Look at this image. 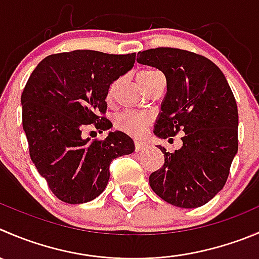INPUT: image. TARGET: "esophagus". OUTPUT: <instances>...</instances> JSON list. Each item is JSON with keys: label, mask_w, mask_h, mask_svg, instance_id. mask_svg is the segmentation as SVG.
<instances>
[{"label": "esophagus", "mask_w": 259, "mask_h": 259, "mask_svg": "<svg viewBox=\"0 0 259 259\" xmlns=\"http://www.w3.org/2000/svg\"><path fill=\"white\" fill-rule=\"evenodd\" d=\"M148 149V143L144 142H135V150L137 152H140V150Z\"/></svg>", "instance_id": "obj_1"}]
</instances>
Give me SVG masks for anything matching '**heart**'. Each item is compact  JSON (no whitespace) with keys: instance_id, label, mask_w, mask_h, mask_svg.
<instances>
[{"instance_id":"1","label":"heart","mask_w":259,"mask_h":259,"mask_svg":"<svg viewBox=\"0 0 259 259\" xmlns=\"http://www.w3.org/2000/svg\"><path fill=\"white\" fill-rule=\"evenodd\" d=\"M160 77H162V74L158 71H154V69H144V71H140L138 73L137 79L139 86L144 91H147ZM117 84H119L117 81L112 82L110 84L109 91H107V99L109 100H111L114 97L115 91L117 89ZM152 121L153 117L149 114H145V112L125 111L116 117V120H115V126L121 130V132L126 133V134L133 135V137H139L152 124Z\"/></svg>"}]
</instances>
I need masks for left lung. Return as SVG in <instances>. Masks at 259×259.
<instances>
[{"label": "left lung", "instance_id": "left-lung-1", "mask_svg": "<svg viewBox=\"0 0 259 259\" xmlns=\"http://www.w3.org/2000/svg\"><path fill=\"white\" fill-rule=\"evenodd\" d=\"M137 62L159 69L167 94L154 134L173 140L185 133L182 147L164 154L162 168L149 176L160 199L183 209L209 202L223 190L238 152V107L219 67L196 53L155 48L138 53Z\"/></svg>", "mask_w": 259, "mask_h": 259}]
</instances>
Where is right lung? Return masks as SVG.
<instances>
[{
	"mask_svg": "<svg viewBox=\"0 0 259 259\" xmlns=\"http://www.w3.org/2000/svg\"><path fill=\"white\" fill-rule=\"evenodd\" d=\"M135 53L106 54L73 50L48 55L29 77L21 95L22 126L30 158L55 196L67 204H84L106 188L112 159L134 152L122 132L104 140L82 138L87 125L109 130L110 84L133 68Z\"/></svg>",
	"mask_w": 259,
	"mask_h": 259,
	"instance_id": "obj_1",
	"label": "right lung"
}]
</instances>
